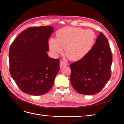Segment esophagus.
<instances>
[{
  "label": "esophagus",
  "mask_w": 124,
  "mask_h": 124,
  "mask_svg": "<svg viewBox=\"0 0 124 124\" xmlns=\"http://www.w3.org/2000/svg\"><path fill=\"white\" fill-rule=\"evenodd\" d=\"M67 65H68V64H67V63L65 62H63V61H60L59 67H60V68H62V67H65L66 66H67Z\"/></svg>",
  "instance_id": "34e87169"
}]
</instances>
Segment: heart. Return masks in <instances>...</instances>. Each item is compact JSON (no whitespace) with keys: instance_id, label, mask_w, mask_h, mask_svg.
<instances>
[{"instance_id":"heart-1","label":"heart","mask_w":124,"mask_h":124,"mask_svg":"<svg viewBox=\"0 0 124 124\" xmlns=\"http://www.w3.org/2000/svg\"><path fill=\"white\" fill-rule=\"evenodd\" d=\"M57 39L52 37L48 41L50 50L55 55L65 54L71 61H77L85 57L95 43L96 35L91 29L81 27H66L56 33Z\"/></svg>"}]
</instances>
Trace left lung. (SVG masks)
I'll return each instance as SVG.
<instances>
[{"instance_id":"8db88e82","label":"left lung","mask_w":124,"mask_h":124,"mask_svg":"<svg viewBox=\"0 0 124 124\" xmlns=\"http://www.w3.org/2000/svg\"><path fill=\"white\" fill-rule=\"evenodd\" d=\"M112 62L108 40L100 32L89 53L70 65L71 85L81 94L91 95L100 92L111 78Z\"/></svg>"}]
</instances>
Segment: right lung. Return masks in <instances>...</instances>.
<instances>
[{"instance_id": "obj_1", "label": "right lung", "mask_w": 124, "mask_h": 124, "mask_svg": "<svg viewBox=\"0 0 124 124\" xmlns=\"http://www.w3.org/2000/svg\"><path fill=\"white\" fill-rule=\"evenodd\" d=\"M54 27H30L21 33L9 50L10 72L22 92L33 96L47 93L59 70V60L50 57L48 40Z\"/></svg>"}]
</instances>
